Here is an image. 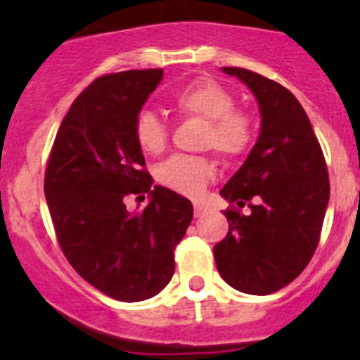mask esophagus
Segmentation results:
<instances>
[{
    "mask_svg": "<svg viewBox=\"0 0 360 360\" xmlns=\"http://www.w3.org/2000/svg\"><path fill=\"white\" fill-rule=\"evenodd\" d=\"M193 210H195V217H200L203 214V205L202 203H195Z\"/></svg>",
    "mask_w": 360,
    "mask_h": 360,
    "instance_id": "34e87169",
    "label": "esophagus"
}]
</instances>
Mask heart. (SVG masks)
<instances>
[{"label":"heart","mask_w":360,"mask_h":360,"mask_svg":"<svg viewBox=\"0 0 360 360\" xmlns=\"http://www.w3.org/2000/svg\"><path fill=\"white\" fill-rule=\"evenodd\" d=\"M170 104L183 118L203 120L202 150H216L224 160H235L252 146L254 118L244 108L235 106V97L226 86L207 76H200L172 92ZM134 134L141 150L148 155H162L169 144V127L157 112L143 110L134 122ZM216 167L205 155H176L157 170L162 186L184 197H198L214 179Z\"/></svg>","instance_id":"obj_1"}]
</instances>
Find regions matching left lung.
<instances>
[{
    "label": "left lung",
    "mask_w": 360,
    "mask_h": 360,
    "mask_svg": "<svg viewBox=\"0 0 360 360\" xmlns=\"http://www.w3.org/2000/svg\"><path fill=\"white\" fill-rule=\"evenodd\" d=\"M223 71L256 96L261 134L221 190L230 202V230L214 245V259L231 288L263 296L291 284L317 249L329 200L328 165L307 112L284 85L244 68Z\"/></svg>",
    "instance_id": "obj_1"
}]
</instances>
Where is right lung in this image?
<instances>
[{
  "label": "right lung",
  "mask_w": 360,
  "mask_h": 360,
  "mask_svg": "<svg viewBox=\"0 0 360 360\" xmlns=\"http://www.w3.org/2000/svg\"><path fill=\"white\" fill-rule=\"evenodd\" d=\"M163 69L94 79L64 116L45 169V197L57 242L76 274L118 301H143L174 275V248L193 217L188 198L151 190L134 122ZM152 202L129 213L124 200Z\"/></svg>",
  "instance_id": "obj_1"
}]
</instances>
